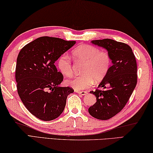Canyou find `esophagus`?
Returning a JSON list of instances; mask_svg holds the SVG:
<instances>
[{
	"label": "esophagus",
	"mask_w": 153,
	"mask_h": 153,
	"mask_svg": "<svg viewBox=\"0 0 153 153\" xmlns=\"http://www.w3.org/2000/svg\"><path fill=\"white\" fill-rule=\"evenodd\" d=\"M76 93L82 95V96H85V95L88 94V93H87V91H76Z\"/></svg>",
	"instance_id": "34e87169"
}]
</instances>
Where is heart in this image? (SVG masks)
<instances>
[{
  "instance_id": "1",
  "label": "heart",
  "mask_w": 153,
  "mask_h": 153,
  "mask_svg": "<svg viewBox=\"0 0 153 153\" xmlns=\"http://www.w3.org/2000/svg\"><path fill=\"white\" fill-rule=\"evenodd\" d=\"M72 56L76 61L84 63L82 75L66 80V84L76 90L89 88L94 82L102 81L108 72L111 65L109 54L100 51L97 47L89 45H81L72 51ZM57 67L64 76L72 74V64L69 57L62 55L57 60Z\"/></svg>"
}]
</instances>
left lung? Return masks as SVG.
Here are the masks:
<instances>
[{
  "mask_svg": "<svg viewBox=\"0 0 153 153\" xmlns=\"http://www.w3.org/2000/svg\"><path fill=\"white\" fill-rule=\"evenodd\" d=\"M91 43L106 50L112 66L98 85L102 90L90 91L96 102L88 109L94 118H112L126 106L137 83V64L133 51L128 45L112 39L91 41Z\"/></svg>",
  "mask_w": 153,
  "mask_h": 153,
  "instance_id": "left-lung-1",
  "label": "left lung"
}]
</instances>
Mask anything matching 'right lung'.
Returning <instances> with one entry per match:
<instances>
[{
    "mask_svg": "<svg viewBox=\"0 0 153 153\" xmlns=\"http://www.w3.org/2000/svg\"><path fill=\"white\" fill-rule=\"evenodd\" d=\"M75 43L42 36L25 45L17 56L16 80L19 96L28 111L42 121L57 118L64 111L68 96L74 92L71 87L59 85L64 76L54 64Z\"/></svg>",
    "mask_w": 153,
    "mask_h": 153,
    "instance_id": "obj_1",
    "label": "right lung"
}]
</instances>
